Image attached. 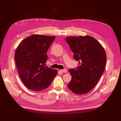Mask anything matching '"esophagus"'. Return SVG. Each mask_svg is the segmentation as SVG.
<instances>
[{
    "label": "esophagus",
    "instance_id": "34e87169",
    "mask_svg": "<svg viewBox=\"0 0 121 121\" xmlns=\"http://www.w3.org/2000/svg\"><path fill=\"white\" fill-rule=\"evenodd\" d=\"M60 71L62 72H64V73H67V69H60Z\"/></svg>",
    "mask_w": 121,
    "mask_h": 121
}]
</instances>
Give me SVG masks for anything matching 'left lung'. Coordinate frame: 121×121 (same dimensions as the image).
<instances>
[{"label": "left lung", "mask_w": 121, "mask_h": 121, "mask_svg": "<svg viewBox=\"0 0 121 121\" xmlns=\"http://www.w3.org/2000/svg\"><path fill=\"white\" fill-rule=\"evenodd\" d=\"M65 41L79 64L76 69L69 70L72 76L69 88L77 94L87 93L95 86L104 71L105 50L97 40L90 36H70Z\"/></svg>", "instance_id": "1"}]
</instances>
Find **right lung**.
Listing matches in <instances>:
<instances>
[{"mask_svg":"<svg viewBox=\"0 0 121 121\" xmlns=\"http://www.w3.org/2000/svg\"><path fill=\"white\" fill-rule=\"evenodd\" d=\"M54 36L33 35L24 39L14 54L18 73L25 86L34 91L48 87L57 71L45 66L46 53Z\"/></svg>","mask_w":121,"mask_h":121,"instance_id":"add662e5","label":"right lung"}]
</instances>
